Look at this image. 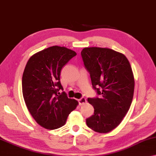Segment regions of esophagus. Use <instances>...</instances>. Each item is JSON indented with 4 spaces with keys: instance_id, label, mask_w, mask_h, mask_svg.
Wrapping results in <instances>:
<instances>
[{
    "instance_id": "1",
    "label": "esophagus",
    "mask_w": 156,
    "mask_h": 156,
    "mask_svg": "<svg viewBox=\"0 0 156 156\" xmlns=\"http://www.w3.org/2000/svg\"><path fill=\"white\" fill-rule=\"evenodd\" d=\"M78 102H79V104H80V105H82L83 104H85V103L86 102V100L85 98H80V99L78 100Z\"/></svg>"
}]
</instances>
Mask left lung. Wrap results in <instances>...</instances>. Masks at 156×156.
<instances>
[{
  "label": "left lung",
  "mask_w": 156,
  "mask_h": 156,
  "mask_svg": "<svg viewBox=\"0 0 156 156\" xmlns=\"http://www.w3.org/2000/svg\"><path fill=\"white\" fill-rule=\"evenodd\" d=\"M81 55L93 88L100 95L88 98L94 114L86 119V124L97 133H109L130 109L135 88L131 66L123 54L107 48H84Z\"/></svg>",
  "instance_id": "1"
}]
</instances>
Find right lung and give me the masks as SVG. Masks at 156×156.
<instances>
[{
	"mask_svg": "<svg viewBox=\"0 0 156 156\" xmlns=\"http://www.w3.org/2000/svg\"><path fill=\"white\" fill-rule=\"evenodd\" d=\"M76 52L64 47L53 46L33 55L22 76V93L26 107L35 121L48 130L65 125L78 102L70 99L60 81L61 71Z\"/></svg>",
	"mask_w": 156,
	"mask_h": 156,
	"instance_id": "right-lung-1",
	"label": "right lung"
}]
</instances>
